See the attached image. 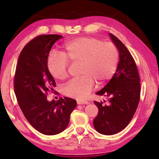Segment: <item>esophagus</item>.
Instances as JSON below:
<instances>
[{"instance_id": "obj_1", "label": "esophagus", "mask_w": 159, "mask_h": 159, "mask_svg": "<svg viewBox=\"0 0 159 159\" xmlns=\"http://www.w3.org/2000/svg\"><path fill=\"white\" fill-rule=\"evenodd\" d=\"M77 104H88V101L83 100H77Z\"/></svg>"}]
</instances>
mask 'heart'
I'll use <instances>...</instances> for the list:
<instances>
[{
	"label": "heart",
	"mask_w": 159,
	"mask_h": 159,
	"mask_svg": "<svg viewBox=\"0 0 159 159\" xmlns=\"http://www.w3.org/2000/svg\"><path fill=\"white\" fill-rule=\"evenodd\" d=\"M119 58V50L114 43L91 37L79 38L67 42L61 54H50L47 68L54 79L61 80L68 76V61L80 63L82 76L66 84L63 92L69 97L83 99L92 91L94 80L102 84L112 78Z\"/></svg>",
	"instance_id": "b5f03b06"
}]
</instances>
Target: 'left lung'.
<instances>
[{"label": "left lung", "instance_id": "obj_1", "mask_svg": "<svg viewBox=\"0 0 159 159\" xmlns=\"http://www.w3.org/2000/svg\"><path fill=\"white\" fill-rule=\"evenodd\" d=\"M109 35L119 50L120 61L112 79L96 93L109 97L107 104L93 102L99 111L93 126L106 135L116 134L128 126L135 113L141 92L139 75L133 56L117 37L111 33Z\"/></svg>", "mask_w": 159, "mask_h": 159}]
</instances>
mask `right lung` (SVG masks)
Returning <instances> with one entry per match:
<instances>
[{"instance_id": "1", "label": "right lung", "mask_w": 159, "mask_h": 159, "mask_svg": "<svg viewBox=\"0 0 159 159\" xmlns=\"http://www.w3.org/2000/svg\"><path fill=\"white\" fill-rule=\"evenodd\" d=\"M59 35H41L31 40L20 54L13 87L19 107L31 126L39 133L54 135L61 133L69 124L76 101L64 97L47 100V94L56 86L47 68L52 46L62 38Z\"/></svg>"}]
</instances>
